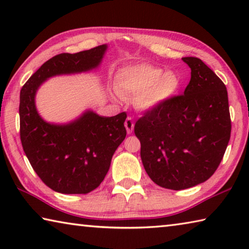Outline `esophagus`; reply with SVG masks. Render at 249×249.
<instances>
[{
    "mask_svg": "<svg viewBox=\"0 0 249 249\" xmlns=\"http://www.w3.org/2000/svg\"><path fill=\"white\" fill-rule=\"evenodd\" d=\"M125 127H126V130H127V133L130 134L133 132L134 129V121L132 117H127L125 121Z\"/></svg>",
    "mask_w": 249,
    "mask_h": 249,
    "instance_id": "34e87169",
    "label": "esophagus"
}]
</instances>
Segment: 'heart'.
<instances>
[{
    "label": "heart",
    "mask_w": 249,
    "mask_h": 249,
    "mask_svg": "<svg viewBox=\"0 0 249 249\" xmlns=\"http://www.w3.org/2000/svg\"><path fill=\"white\" fill-rule=\"evenodd\" d=\"M181 79L160 67L137 64L122 68L116 73L115 89L122 98L136 100L142 109H155L177 94Z\"/></svg>",
    "instance_id": "b5f03b06"
}]
</instances>
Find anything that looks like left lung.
<instances>
[{"label":"left lung","mask_w":249,"mask_h":249,"mask_svg":"<svg viewBox=\"0 0 249 249\" xmlns=\"http://www.w3.org/2000/svg\"><path fill=\"white\" fill-rule=\"evenodd\" d=\"M182 60L191 69L183 94L148 109L134 127L147 175L170 190L208 180L220 166L231 129L225 84L201 59Z\"/></svg>","instance_id":"left-lung-1"}]
</instances>
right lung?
<instances>
[{
  "instance_id": "1",
  "label": "right lung",
  "mask_w": 249,
  "mask_h": 249,
  "mask_svg": "<svg viewBox=\"0 0 249 249\" xmlns=\"http://www.w3.org/2000/svg\"><path fill=\"white\" fill-rule=\"evenodd\" d=\"M107 45L75 53H59L34 73L20 90L19 135L23 149L41 181L64 195H86L104 180L117 147L124 141L126 113L112 117L87 111L69 124L45 122L35 107L36 91L58 74L98 67Z\"/></svg>"
}]
</instances>
